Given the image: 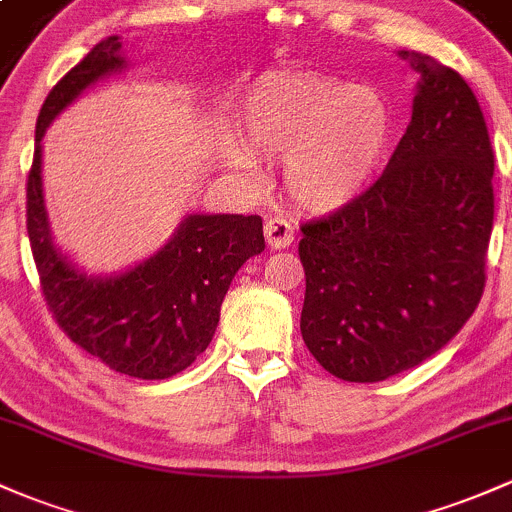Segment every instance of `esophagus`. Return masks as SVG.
<instances>
[{
    "instance_id": "esophagus-1",
    "label": "esophagus",
    "mask_w": 512,
    "mask_h": 512,
    "mask_svg": "<svg viewBox=\"0 0 512 512\" xmlns=\"http://www.w3.org/2000/svg\"><path fill=\"white\" fill-rule=\"evenodd\" d=\"M263 234H266V241L271 249H285V246L293 244L295 239L293 224L283 217L266 219V224H263Z\"/></svg>"
}]
</instances>
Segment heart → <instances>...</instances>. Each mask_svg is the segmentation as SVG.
I'll use <instances>...</instances> for the list:
<instances>
[{"mask_svg": "<svg viewBox=\"0 0 512 512\" xmlns=\"http://www.w3.org/2000/svg\"><path fill=\"white\" fill-rule=\"evenodd\" d=\"M395 129L393 104L378 87L324 75H263L244 97L229 168L261 178L253 158L283 156V185L302 210L334 212L371 185Z\"/></svg>", "mask_w": 512, "mask_h": 512, "instance_id": "obj_1", "label": "heart"}]
</instances>
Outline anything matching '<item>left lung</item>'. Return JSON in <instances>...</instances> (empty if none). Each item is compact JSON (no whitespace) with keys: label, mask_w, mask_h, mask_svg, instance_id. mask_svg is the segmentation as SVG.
I'll list each match as a JSON object with an SVG mask.
<instances>
[{"label":"left lung","mask_w":512,"mask_h":512,"mask_svg":"<svg viewBox=\"0 0 512 512\" xmlns=\"http://www.w3.org/2000/svg\"><path fill=\"white\" fill-rule=\"evenodd\" d=\"M417 80L412 117L364 195L302 227L300 332L332 376L378 383L459 334L486 285L493 148L466 80L398 51Z\"/></svg>","instance_id":"8db88e82"}]
</instances>
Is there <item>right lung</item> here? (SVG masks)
Wrapping results in <instances>:
<instances>
[{
    "mask_svg": "<svg viewBox=\"0 0 512 512\" xmlns=\"http://www.w3.org/2000/svg\"><path fill=\"white\" fill-rule=\"evenodd\" d=\"M122 36H107L48 92L26 183V229L48 307L63 332L126 376L161 381L207 349L229 285L266 249L258 214H185L156 254L109 276L80 268L56 244L43 197V136L87 87L126 70Z\"/></svg>",
    "mask_w": 512,
    "mask_h": 512,
    "instance_id": "right-lung-1",
    "label": "right lung"
}]
</instances>
